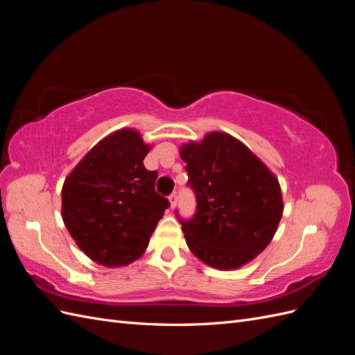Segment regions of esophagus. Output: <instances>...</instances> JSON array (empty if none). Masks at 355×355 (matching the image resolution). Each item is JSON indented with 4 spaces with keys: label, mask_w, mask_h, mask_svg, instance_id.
Wrapping results in <instances>:
<instances>
[{
    "label": "esophagus",
    "mask_w": 355,
    "mask_h": 355,
    "mask_svg": "<svg viewBox=\"0 0 355 355\" xmlns=\"http://www.w3.org/2000/svg\"><path fill=\"white\" fill-rule=\"evenodd\" d=\"M168 201H170V209H175L176 207V202H178V194H176V192H173V194L168 197Z\"/></svg>",
    "instance_id": "obj_1"
}]
</instances>
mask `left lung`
Wrapping results in <instances>:
<instances>
[{"label": "left lung", "mask_w": 355, "mask_h": 355, "mask_svg": "<svg viewBox=\"0 0 355 355\" xmlns=\"http://www.w3.org/2000/svg\"><path fill=\"white\" fill-rule=\"evenodd\" d=\"M197 213L180 220L189 250L230 271L252 262L271 243L284 202L277 176L237 137L210 132L179 148Z\"/></svg>", "instance_id": "obj_1"}]
</instances>
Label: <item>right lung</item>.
<instances>
[{
	"instance_id": "1",
	"label": "right lung",
	"mask_w": 355,
	"mask_h": 355,
	"mask_svg": "<svg viewBox=\"0 0 355 355\" xmlns=\"http://www.w3.org/2000/svg\"><path fill=\"white\" fill-rule=\"evenodd\" d=\"M151 148L136 128H120L96 144L63 182V223L96 263L118 268L139 259L168 207L155 191L157 171L144 166Z\"/></svg>"
}]
</instances>
